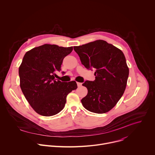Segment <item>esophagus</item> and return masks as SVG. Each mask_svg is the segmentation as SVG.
Returning a JSON list of instances; mask_svg holds the SVG:
<instances>
[{
	"label": "esophagus",
	"instance_id": "34e87169",
	"mask_svg": "<svg viewBox=\"0 0 155 155\" xmlns=\"http://www.w3.org/2000/svg\"><path fill=\"white\" fill-rule=\"evenodd\" d=\"M77 86H78V87H81V86H82V83H79V82H77Z\"/></svg>",
	"mask_w": 155,
	"mask_h": 155
}]
</instances>
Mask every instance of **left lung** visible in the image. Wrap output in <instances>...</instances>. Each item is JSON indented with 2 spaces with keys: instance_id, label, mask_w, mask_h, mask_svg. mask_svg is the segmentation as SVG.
I'll list each match as a JSON object with an SVG mask.
<instances>
[{
  "instance_id": "1",
  "label": "left lung",
  "mask_w": 155,
  "mask_h": 155,
  "mask_svg": "<svg viewBox=\"0 0 155 155\" xmlns=\"http://www.w3.org/2000/svg\"><path fill=\"white\" fill-rule=\"evenodd\" d=\"M84 67L96 70L95 80L86 81L87 94L81 101L88 111L104 114L115 107L123 96L129 76L123 53L106 41L98 40L74 47Z\"/></svg>"
}]
</instances>
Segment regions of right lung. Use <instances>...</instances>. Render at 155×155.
Returning <instances> with one entry per match:
<instances>
[{"label": "right lung", "mask_w": 155, "mask_h": 155, "mask_svg": "<svg viewBox=\"0 0 155 155\" xmlns=\"http://www.w3.org/2000/svg\"><path fill=\"white\" fill-rule=\"evenodd\" d=\"M73 47L45 45L28 51L19 68L20 87L26 99L40 115L51 117L64 108L66 97L76 90L75 81H56L55 72H60L64 58Z\"/></svg>", "instance_id": "obj_1"}]
</instances>
